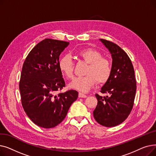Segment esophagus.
<instances>
[{
  "mask_svg": "<svg viewBox=\"0 0 156 156\" xmlns=\"http://www.w3.org/2000/svg\"><path fill=\"white\" fill-rule=\"evenodd\" d=\"M78 97H79L80 98H86V97H87V95H86L85 94H83V93L80 92L79 94H78Z\"/></svg>",
  "mask_w": 156,
  "mask_h": 156,
  "instance_id": "esophagus-1",
  "label": "esophagus"
}]
</instances>
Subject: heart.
Returning a JSON list of instances; mask_svg holds the SVG:
<instances>
[{
  "instance_id": "1",
  "label": "heart",
  "mask_w": 156,
  "mask_h": 156,
  "mask_svg": "<svg viewBox=\"0 0 156 156\" xmlns=\"http://www.w3.org/2000/svg\"><path fill=\"white\" fill-rule=\"evenodd\" d=\"M76 55L88 65L85 71V76L74 78L69 85L71 88L85 92L90 90L97 81L99 84H104L109 80L112 64L100 51L91 48H84L76 52ZM59 68L64 76L68 78H73L74 64L69 55L61 57Z\"/></svg>"
}]
</instances>
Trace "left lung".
<instances>
[{
    "label": "left lung",
    "mask_w": 156,
    "mask_h": 156,
    "mask_svg": "<svg viewBox=\"0 0 156 156\" xmlns=\"http://www.w3.org/2000/svg\"><path fill=\"white\" fill-rule=\"evenodd\" d=\"M111 54L112 73L109 80L102 87V97L96 94L97 105L94 117L100 125L113 127L123 122L133 109L136 90V81L132 61L127 54L118 45L100 39Z\"/></svg>",
    "instance_id": "1"
}]
</instances>
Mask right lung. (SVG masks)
<instances>
[{
  "mask_svg": "<svg viewBox=\"0 0 156 156\" xmlns=\"http://www.w3.org/2000/svg\"><path fill=\"white\" fill-rule=\"evenodd\" d=\"M68 45V42L45 38L33 48L23 63L19 83L21 104L28 118L38 126L58 125L78 97L74 90L55 95L66 85L59 61Z\"/></svg>",
  "mask_w": 156,
  "mask_h": 156,
  "instance_id": "add662e5",
  "label": "right lung"
}]
</instances>
